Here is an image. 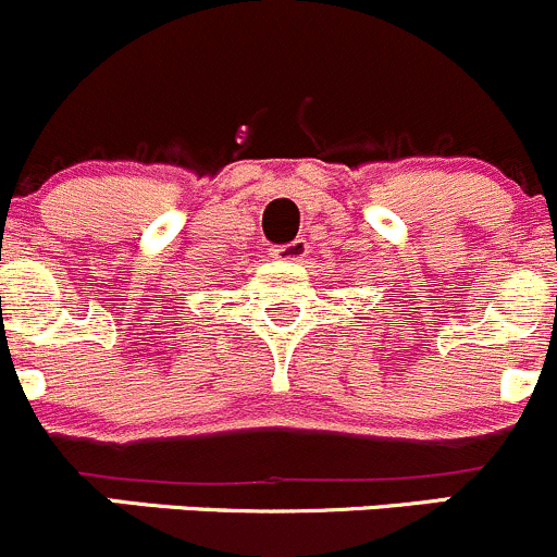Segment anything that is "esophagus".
<instances>
[{
  "label": "esophagus",
  "instance_id": "34e87169",
  "mask_svg": "<svg viewBox=\"0 0 557 557\" xmlns=\"http://www.w3.org/2000/svg\"><path fill=\"white\" fill-rule=\"evenodd\" d=\"M273 257H276V260H284V262H300V260H306L308 257V244L302 238H297V240H289V244H284V246H273Z\"/></svg>",
  "mask_w": 557,
  "mask_h": 557
}]
</instances>
